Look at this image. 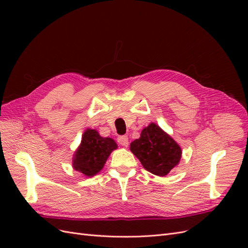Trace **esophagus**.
I'll list each match as a JSON object with an SVG mask.
<instances>
[{"label": "esophagus", "instance_id": "1", "mask_svg": "<svg viewBox=\"0 0 248 248\" xmlns=\"http://www.w3.org/2000/svg\"><path fill=\"white\" fill-rule=\"evenodd\" d=\"M118 142L123 147H128L129 145V140H128V137L127 136H122L118 138Z\"/></svg>", "mask_w": 248, "mask_h": 248}]
</instances>
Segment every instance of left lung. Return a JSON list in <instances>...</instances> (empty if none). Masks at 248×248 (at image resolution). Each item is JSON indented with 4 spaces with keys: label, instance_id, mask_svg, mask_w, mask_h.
I'll list each match as a JSON object with an SVG mask.
<instances>
[{
    "label": "left lung",
    "instance_id": "obj_1",
    "mask_svg": "<svg viewBox=\"0 0 248 248\" xmlns=\"http://www.w3.org/2000/svg\"><path fill=\"white\" fill-rule=\"evenodd\" d=\"M130 151L146 170L159 177L167 176L176 168L182 156L178 142L155 123L141 130L140 139L130 144Z\"/></svg>",
    "mask_w": 248,
    "mask_h": 248
}]
</instances>
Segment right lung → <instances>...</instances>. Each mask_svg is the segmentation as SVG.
<instances>
[{
  "label": "right lung",
  "mask_w": 248,
  "mask_h": 248,
  "mask_svg": "<svg viewBox=\"0 0 248 248\" xmlns=\"http://www.w3.org/2000/svg\"><path fill=\"white\" fill-rule=\"evenodd\" d=\"M118 148L110 138H103L95 129L88 128L72 158L73 169L86 177H93L103 169L110 153Z\"/></svg>",
  "instance_id": "add662e5"
}]
</instances>
